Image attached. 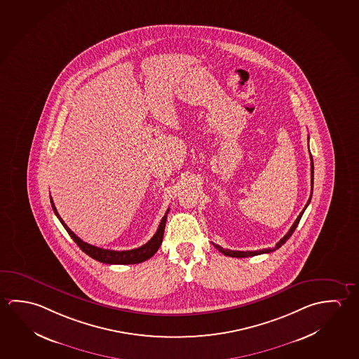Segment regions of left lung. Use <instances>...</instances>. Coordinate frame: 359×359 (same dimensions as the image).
<instances>
[{"label": "left lung", "instance_id": "left-lung-1", "mask_svg": "<svg viewBox=\"0 0 359 359\" xmlns=\"http://www.w3.org/2000/svg\"><path fill=\"white\" fill-rule=\"evenodd\" d=\"M311 154V153H309ZM311 198L308 200V203H306V205L304 206V209L302 210L298 217L295 219V222H294L293 225H292V228L289 229L288 233L285 234V236H283L280 241L276 243V245L274 248H268V249H262V250H253V252H241V250H230V249H224V248L219 247L217 244H214L212 243V245L217 248V250L220 252V253H223L224 255H228V257H233V258H247V257H254V255H259V254H265V253H271V252H274L276 249H279V248L282 247L283 244L285 243V241H288L289 238L292 236V234L294 233V230L295 228L298 226V224H299L300 217L303 215V212L306 209V206L309 205V203H311V194H313V174H314V166H313V156H311Z\"/></svg>", "mask_w": 359, "mask_h": 359}]
</instances>
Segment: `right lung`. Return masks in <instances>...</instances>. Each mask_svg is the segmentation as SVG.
I'll use <instances>...</instances> for the list:
<instances>
[{"label":"right lung","mask_w":359,"mask_h":359,"mask_svg":"<svg viewBox=\"0 0 359 359\" xmlns=\"http://www.w3.org/2000/svg\"><path fill=\"white\" fill-rule=\"evenodd\" d=\"M51 200V206H53V212L56 214V217H59L60 222L64 225L66 231L69 233V236L74 239L80 249L83 253L88 254V257L100 262L105 264H136V263H142L149 258H151L154 254L158 252L161 243H163V236H164L165 224H166V217L169 209L165 212L164 217L160 222L159 228L156 230V233L154 234L153 238L147 241V244H144L142 247L135 248L131 250H123V252H116V250H109V249H102V248L94 247L91 244H88L85 241H81L74 231H71L70 228L66 225L65 222L61 219L59 212L55 208L53 198L50 196Z\"/></svg>","instance_id":"right-lung-1"}]
</instances>
